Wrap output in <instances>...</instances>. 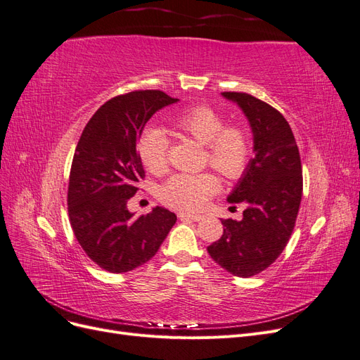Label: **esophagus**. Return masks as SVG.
I'll use <instances>...</instances> for the list:
<instances>
[{
  "label": "esophagus",
  "instance_id": "obj_1",
  "mask_svg": "<svg viewBox=\"0 0 360 360\" xmlns=\"http://www.w3.org/2000/svg\"><path fill=\"white\" fill-rule=\"evenodd\" d=\"M179 217L181 221H193V222H198V221H201L204 216H201V214H192V213H183V212H180L179 213Z\"/></svg>",
  "mask_w": 360,
  "mask_h": 360
}]
</instances>
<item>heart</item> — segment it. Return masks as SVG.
I'll list each match as a JSON object with an SVG mask.
<instances>
[{"label":"heart","instance_id":"obj_1","mask_svg":"<svg viewBox=\"0 0 360 360\" xmlns=\"http://www.w3.org/2000/svg\"><path fill=\"white\" fill-rule=\"evenodd\" d=\"M179 134L197 139L205 147V160L226 179H238L248 169L252 156V143L248 130L240 126H225L221 112L205 105L181 111L172 120ZM169 141L165 132L150 127L138 141V155L153 174L167 169ZM219 189V181L210 172L176 174L160 188V200L180 210H198Z\"/></svg>","mask_w":360,"mask_h":360}]
</instances>
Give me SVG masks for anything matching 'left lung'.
Here are the masks:
<instances>
[{
	"mask_svg": "<svg viewBox=\"0 0 360 360\" xmlns=\"http://www.w3.org/2000/svg\"><path fill=\"white\" fill-rule=\"evenodd\" d=\"M248 118L254 158L226 201L243 202L242 221L222 219L224 234L207 250L234 276L266 270L285 249L302 200V163L292 130L279 111L246 93H222Z\"/></svg>",
	"mask_w": 360,
	"mask_h": 360,
	"instance_id": "1",
	"label": "left lung"
}]
</instances>
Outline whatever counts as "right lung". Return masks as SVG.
<instances>
[{
    "instance_id": "right-lung-1",
    "label": "right lung",
    "mask_w": 360,
    "mask_h": 360,
    "mask_svg": "<svg viewBox=\"0 0 360 360\" xmlns=\"http://www.w3.org/2000/svg\"><path fill=\"white\" fill-rule=\"evenodd\" d=\"M177 102L159 90L117 96L94 112L76 146L68 192L70 225L85 254L111 274L153 258L177 221L163 207L139 217L127 209L144 179L138 139L155 112Z\"/></svg>"
}]
</instances>
